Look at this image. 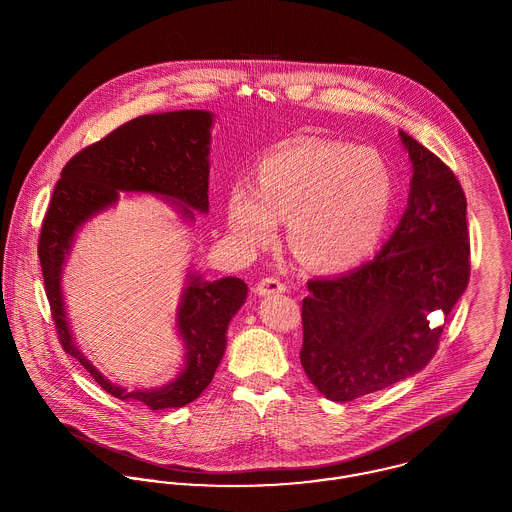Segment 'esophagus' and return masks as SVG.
Wrapping results in <instances>:
<instances>
[{
    "label": "esophagus",
    "instance_id": "34e87169",
    "mask_svg": "<svg viewBox=\"0 0 512 512\" xmlns=\"http://www.w3.org/2000/svg\"><path fill=\"white\" fill-rule=\"evenodd\" d=\"M288 290L284 282H280L278 278H264L258 282L256 293L258 295H274V293H284Z\"/></svg>",
    "mask_w": 512,
    "mask_h": 512
}]
</instances>
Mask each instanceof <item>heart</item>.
Listing matches in <instances>:
<instances>
[{"mask_svg":"<svg viewBox=\"0 0 512 512\" xmlns=\"http://www.w3.org/2000/svg\"><path fill=\"white\" fill-rule=\"evenodd\" d=\"M392 207L394 175L376 149L295 142L260 159L256 185L230 187L226 224L244 252H256L290 217V240L307 264L345 270L380 246Z\"/></svg>","mask_w":512,"mask_h":512,"instance_id":"heart-1","label":"heart"}]
</instances>
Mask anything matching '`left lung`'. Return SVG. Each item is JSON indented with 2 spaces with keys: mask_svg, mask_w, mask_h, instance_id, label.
<instances>
[{
  "mask_svg": "<svg viewBox=\"0 0 512 512\" xmlns=\"http://www.w3.org/2000/svg\"><path fill=\"white\" fill-rule=\"evenodd\" d=\"M412 161L408 207L361 268L311 280L301 366L333 402L396 384L432 361L444 321L469 282L467 201L453 171L400 132Z\"/></svg>",
  "mask_w": 512,
  "mask_h": 512,
  "instance_id": "8db88e82",
  "label": "left lung"
}]
</instances>
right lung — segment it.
<instances>
[{
  "label": "right lung",
  "instance_id": "right-lung-1",
  "mask_svg": "<svg viewBox=\"0 0 512 512\" xmlns=\"http://www.w3.org/2000/svg\"><path fill=\"white\" fill-rule=\"evenodd\" d=\"M213 120L207 110L147 114L82 149L65 165L41 226L39 260L63 349L108 394L149 410L181 408L211 384L226 349L228 323L244 305L248 286L232 276L209 282L193 270L187 272L175 317L185 345L183 368L165 386L130 392L108 380L76 347L65 311L63 266L76 232L114 207L120 191L161 197L187 222H195V213H209Z\"/></svg>",
  "mask_w": 512,
  "mask_h": 512
}]
</instances>
